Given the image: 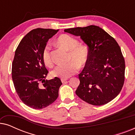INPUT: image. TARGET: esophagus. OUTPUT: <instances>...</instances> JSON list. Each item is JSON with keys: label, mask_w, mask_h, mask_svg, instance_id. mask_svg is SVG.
Instances as JSON below:
<instances>
[{"label": "esophagus", "mask_w": 135, "mask_h": 135, "mask_svg": "<svg viewBox=\"0 0 135 135\" xmlns=\"http://www.w3.org/2000/svg\"><path fill=\"white\" fill-rule=\"evenodd\" d=\"M61 82H62V83H64V82H65L66 80H68V79H65V78H62L61 79Z\"/></svg>", "instance_id": "1"}]
</instances>
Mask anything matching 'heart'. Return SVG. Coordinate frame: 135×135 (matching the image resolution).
I'll return each mask as SVG.
<instances>
[{"instance_id":"b5f03b06","label":"heart","mask_w":135,"mask_h":135,"mask_svg":"<svg viewBox=\"0 0 135 135\" xmlns=\"http://www.w3.org/2000/svg\"><path fill=\"white\" fill-rule=\"evenodd\" d=\"M57 43L69 51L68 60L66 64H58L51 72L53 77L68 78L74 74L80 68L87 64L89 59V52L85 45H79L77 38L68 34H62L57 39ZM51 48L49 44L44 47L42 51V59L44 64L48 67H51L53 62L51 56Z\"/></svg>"}]
</instances>
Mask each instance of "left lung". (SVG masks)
Here are the masks:
<instances>
[{"mask_svg": "<svg viewBox=\"0 0 135 135\" xmlns=\"http://www.w3.org/2000/svg\"><path fill=\"white\" fill-rule=\"evenodd\" d=\"M64 32L80 36L88 47L89 59L79 74L76 95L94 106L110 102L120 92L125 80V60L119 44L97 26L66 29Z\"/></svg>", "mask_w": 135, "mask_h": 135, "instance_id": "left-lung-1", "label": "left lung"}]
</instances>
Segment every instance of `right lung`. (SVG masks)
<instances>
[{"label":"right lung","instance_id":"obj_1","mask_svg":"<svg viewBox=\"0 0 135 135\" xmlns=\"http://www.w3.org/2000/svg\"><path fill=\"white\" fill-rule=\"evenodd\" d=\"M58 31L51 29H33L24 37L15 51L12 80L20 99L31 108H45L58 97L61 81L56 77L45 80L49 71L42 59L44 47Z\"/></svg>","mask_w":135,"mask_h":135}]
</instances>
